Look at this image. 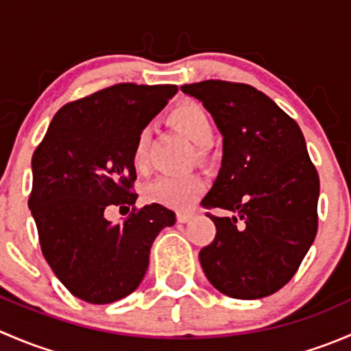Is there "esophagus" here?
Returning a JSON list of instances; mask_svg holds the SVG:
<instances>
[{
    "label": "esophagus",
    "instance_id": "esophagus-1",
    "mask_svg": "<svg viewBox=\"0 0 351 351\" xmlns=\"http://www.w3.org/2000/svg\"><path fill=\"white\" fill-rule=\"evenodd\" d=\"M192 217H193L192 212H178V214H176V221L182 222V224L189 222Z\"/></svg>",
    "mask_w": 351,
    "mask_h": 351
}]
</instances>
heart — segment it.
<instances>
[{
  "instance_id": "b5f03b06",
  "label": "heart",
  "mask_w": 351,
  "mask_h": 351,
  "mask_svg": "<svg viewBox=\"0 0 351 351\" xmlns=\"http://www.w3.org/2000/svg\"><path fill=\"white\" fill-rule=\"evenodd\" d=\"M169 122L195 144L200 156L204 154V147L212 143V137H214L212 120L205 108L195 101L180 104L169 113ZM147 143H149V134L147 130H143L137 137L132 153V162L137 169H143L146 166ZM204 189V180L197 175L159 176L146 186L144 197L153 204L165 205L169 208H189L202 195Z\"/></svg>"
}]
</instances>
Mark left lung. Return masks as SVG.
Instances as JSON below:
<instances>
[{"instance_id": "8db88e82", "label": "left lung", "mask_w": 351, "mask_h": 351, "mask_svg": "<svg viewBox=\"0 0 351 351\" xmlns=\"http://www.w3.org/2000/svg\"><path fill=\"white\" fill-rule=\"evenodd\" d=\"M182 91L222 136L221 169L202 205L232 212L208 215L217 232L198 254L205 277L234 299L270 295L293 277L317 232L319 176L302 130L250 84L208 80Z\"/></svg>"}]
</instances>
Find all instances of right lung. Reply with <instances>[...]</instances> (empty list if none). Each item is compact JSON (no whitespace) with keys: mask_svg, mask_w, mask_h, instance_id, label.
<instances>
[{"mask_svg":"<svg viewBox=\"0 0 351 351\" xmlns=\"http://www.w3.org/2000/svg\"><path fill=\"white\" fill-rule=\"evenodd\" d=\"M178 91L175 84L122 83L67 104L32 158L28 198L42 253L77 299L110 304L143 282L149 251L176 215L159 204L132 208L120 224L105 212L130 208L137 195L134 146Z\"/></svg>","mask_w":351,"mask_h":351,"instance_id":"obj_1","label":"right lung"}]
</instances>
